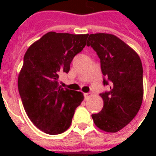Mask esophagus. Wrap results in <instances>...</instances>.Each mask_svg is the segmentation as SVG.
Wrapping results in <instances>:
<instances>
[{
    "instance_id": "34e87169",
    "label": "esophagus",
    "mask_w": 156,
    "mask_h": 156,
    "mask_svg": "<svg viewBox=\"0 0 156 156\" xmlns=\"http://www.w3.org/2000/svg\"><path fill=\"white\" fill-rule=\"evenodd\" d=\"M84 95H85V100H89V98L90 97V93H86Z\"/></svg>"
}]
</instances>
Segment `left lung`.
<instances>
[{"instance_id":"left-lung-1","label":"left lung","mask_w":156,"mask_h":156,"mask_svg":"<svg viewBox=\"0 0 156 156\" xmlns=\"http://www.w3.org/2000/svg\"><path fill=\"white\" fill-rule=\"evenodd\" d=\"M87 45L92 48L100 58L104 85L110 86L109 91L100 94L103 109L91 116L101 130L116 133L134 118L142 105V61L132 48L112 34H90Z\"/></svg>"}]
</instances>
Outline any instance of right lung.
I'll use <instances>...</instances> for the list:
<instances>
[{"label":"right lung","instance_id":"obj_1","mask_svg":"<svg viewBox=\"0 0 156 156\" xmlns=\"http://www.w3.org/2000/svg\"><path fill=\"white\" fill-rule=\"evenodd\" d=\"M87 37L88 34L50 31L26 52L18 74V91L29 119L44 133L67 130L84 99L80 91L61 87L58 78L69 71L71 61L85 47Z\"/></svg>","mask_w":156,"mask_h":156}]
</instances>
